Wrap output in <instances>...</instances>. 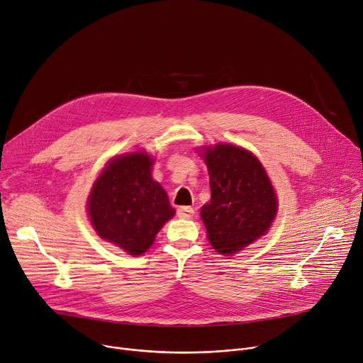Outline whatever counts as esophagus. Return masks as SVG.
Here are the masks:
<instances>
[{"label": "esophagus", "mask_w": 363, "mask_h": 363, "mask_svg": "<svg viewBox=\"0 0 363 363\" xmlns=\"http://www.w3.org/2000/svg\"><path fill=\"white\" fill-rule=\"evenodd\" d=\"M193 215H194V211L190 206H182L177 209V216L180 219H190Z\"/></svg>", "instance_id": "esophagus-1"}]
</instances>
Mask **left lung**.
<instances>
[{
	"instance_id": "obj_1",
	"label": "left lung",
	"mask_w": 363,
	"mask_h": 363,
	"mask_svg": "<svg viewBox=\"0 0 363 363\" xmlns=\"http://www.w3.org/2000/svg\"><path fill=\"white\" fill-rule=\"evenodd\" d=\"M199 152L208 166L212 191L200 216L213 250L233 255L269 229L278 209L275 190L261 161L245 148L216 144Z\"/></svg>"
}]
</instances>
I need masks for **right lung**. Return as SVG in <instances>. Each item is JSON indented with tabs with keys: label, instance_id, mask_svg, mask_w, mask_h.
Listing matches in <instances>:
<instances>
[{
	"label": "right lung",
	"instance_id": "add662e5",
	"mask_svg": "<svg viewBox=\"0 0 363 363\" xmlns=\"http://www.w3.org/2000/svg\"><path fill=\"white\" fill-rule=\"evenodd\" d=\"M154 158L145 151L113 157L95 180L88 215L98 236L130 255L144 254L176 211L151 176Z\"/></svg>",
	"mask_w": 363,
	"mask_h": 363
}]
</instances>
